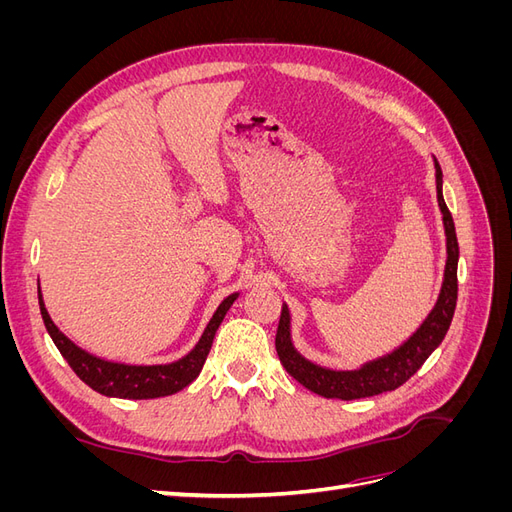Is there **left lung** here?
Returning a JSON list of instances; mask_svg holds the SVG:
<instances>
[{
  "mask_svg": "<svg viewBox=\"0 0 512 512\" xmlns=\"http://www.w3.org/2000/svg\"><path fill=\"white\" fill-rule=\"evenodd\" d=\"M436 190H438V205L444 218L446 228V271H444V284L440 299L433 307V312L421 324L408 342L391 352L384 359L374 363H367L356 371H331L322 369L314 363L305 361L303 356L292 348L290 344V316L288 307H282L280 324H277L275 333V350L280 356V363L288 374L303 384L316 395L322 397H337V399H361V397H374L386 391H395L401 384L408 382L421 365L429 359V354L440 346L457 305V258H459V245L455 235L453 215L448 211L444 198H442V168L436 162Z\"/></svg>",
  "mask_w": 512,
  "mask_h": 512,
  "instance_id": "obj_1",
  "label": "left lung"
}]
</instances>
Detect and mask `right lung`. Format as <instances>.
<instances>
[{
	"label": "right lung",
	"mask_w": 512,
	"mask_h": 512,
	"mask_svg": "<svg viewBox=\"0 0 512 512\" xmlns=\"http://www.w3.org/2000/svg\"><path fill=\"white\" fill-rule=\"evenodd\" d=\"M237 294H230L226 297L218 312L213 314L211 322L207 324V329L200 337V342L196 348L183 356L181 361L170 363V365H151V367H134V365H119V363H108L102 359H96V356L87 354L79 346H74L70 339L59 333V329L53 324L51 316L46 314L44 303H42V294L38 288V303H40V314L44 320V327L49 331L53 344L61 352V356L68 361L72 371L79 376L87 386L98 391L100 395L106 397H121V399H156V397H166L173 395L181 389H185L190 382H194L203 369L207 354L211 350L215 331L222 324L226 312L230 305L235 303Z\"/></svg>",
	"instance_id": "add662e5"
}]
</instances>
